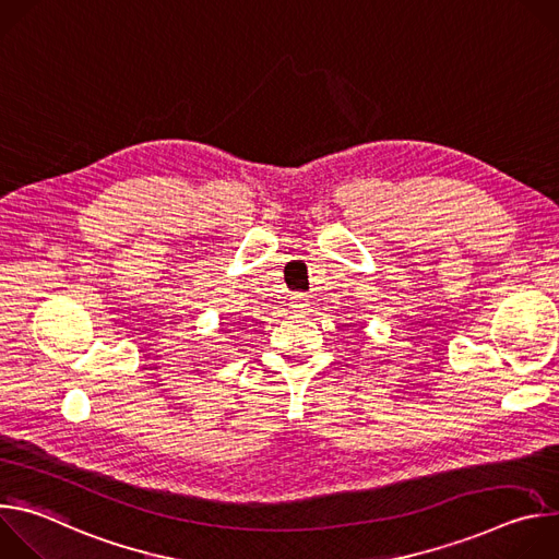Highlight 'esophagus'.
Wrapping results in <instances>:
<instances>
[{
  "instance_id": "1",
  "label": "esophagus",
  "mask_w": 559,
  "mask_h": 559,
  "mask_svg": "<svg viewBox=\"0 0 559 559\" xmlns=\"http://www.w3.org/2000/svg\"><path fill=\"white\" fill-rule=\"evenodd\" d=\"M307 305H309V296H307V294H294V296H292V307H294V311H302Z\"/></svg>"
}]
</instances>
